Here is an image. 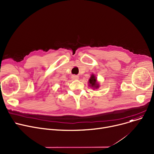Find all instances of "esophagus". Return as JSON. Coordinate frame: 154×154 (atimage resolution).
Segmentation results:
<instances>
[{"label": "esophagus", "mask_w": 154, "mask_h": 154, "mask_svg": "<svg viewBox=\"0 0 154 154\" xmlns=\"http://www.w3.org/2000/svg\"><path fill=\"white\" fill-rule=\"evenodd\" d=\"M72 79L73 80H78L79 79V77L78 75H73L72 76Z\"/></svg>", "instance_id": "esophagus-1"}]
</instances>
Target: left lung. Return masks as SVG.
<instances>
[{
  "label": "left lung",
  "mask_w": 154,
  "mask_h": 154,
  "mask_svg": "<svg viewBox=\"0 0 154 154\" xmlns=\"http://www.w3.org/2000/svg\"><path fill=\"white\" fill-rule=\"evenodd\" d=\"M88 84H89V86L91 87L92 88H99V84L97 80V78L95 77V75L94 74H92L89 80H88Z\"/></svg>",
  "instance_id": "1"
}]
</instances>
